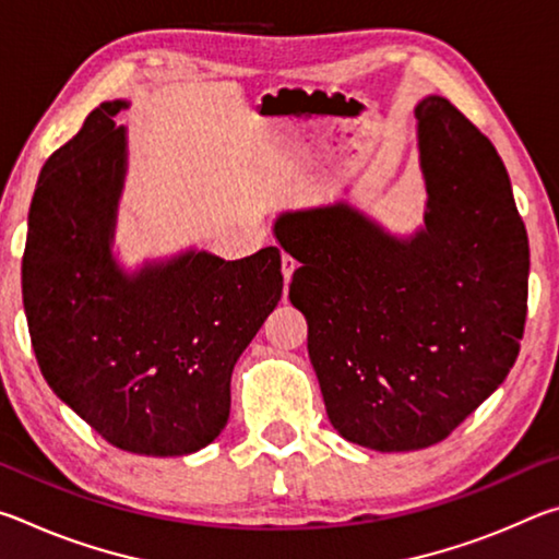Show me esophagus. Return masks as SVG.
Segmentation results:
<instances>
[{
	"mask_svg": "<svg viewBox=\"0 0 559 559\" xmlns=\"http://www.w3.org/2000/svg\"><path fill=\"white\" fill-rule=\"evenodd\" d=\"M281 271H283V278H286V286H288L290 278H293V271H296V261L286 257V253L281 257Z\"/></svg>",
	"mask_w": 559,
	"mask_h": 559,
	"instance_id": "34e87169",
	"label": "esophagus"
}]
</instances>
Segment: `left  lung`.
<instances>
[{
	"label": "left lung",
	"mask_w": 559,
	"mask_h": 559,
	"mask_svg": "<svg viewBox=\"0 0 559 559\" xmlns=\"http://www.w3.org/2000/svg\"><path fill=\"white\" fill-rule=\"evenodd\" d=\"M424 224L386 231L345 200L283 212L273 234L300 261L288 298L328 419L372 451L433 447L513 367L530 251L496 147L447 98L414 108Z\"/></svg>",
	"instance_id": "left-lung-1"
}]
</instances>
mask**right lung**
I'll list each match as a JSON object with an SVG mask.
<instances>
[{"label":"right lung","instance_id":"1","mask_svg":"<svg viewBox=\"0 0 559 559\" xmlns=\"http://www.w3.org/2000/svg\"><path fill=\"white\" fill-rule=\"evenodd\" d=\"M108 100L46 159L22 296L36 362L63 404L140 456H187L229 421L236 359L283 293L276 246L224 261L187 249L122 269L116 239L128 130Z\"/></svg>","mask_w":559,"mask_h":559}]
</instances>
